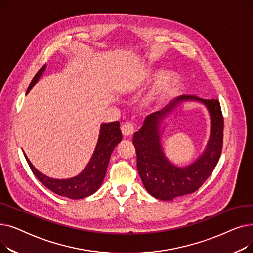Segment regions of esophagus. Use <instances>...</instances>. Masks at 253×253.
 <instances>
[{
    "label": "esophagus",
    "instance_id": "obj_1",
    "mask_svg": "<svg viewBox=\"0 0 253 253\" xmlns=\"http://www.w3.org/2000/svg\"><path fill=\"white\" fill-rule=\"evenodd\" d=\"M121 131H122V133H123V135H124L125 137H126V136H130V135L133 134V132H134V126H133V124H132V123L126 122V123H124V124L122 125Z\"/></svg>",
    "mask_w": 253,
    "mask_h": 253
}]
</instances>
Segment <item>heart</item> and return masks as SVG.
I'll use <instances>...</instances> for the list:
<instances>
[{"instance_id":"1","label":"heart","mask_w":253,"mask_h":253,"mask_svg":"<svg viewBox=\"0 0 253 253\" xmlns=\"http://www.w3.org/2000/svg\"><path fill=\"white\" fill-rule=\"evenodd\" d=\"M156 74H151L148 78V80L154 78ZM179 83L178 76L173 72H167L163 74L157 83L155 84L154 88L150 92V94L145 98V101L148 103H157V102H162L165 99L169 98L175 90L177 89Z\"/></svg>"}]
</instances>
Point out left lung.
I'll return each mask as SVG.
<instances>
[{
	"mask_svg": "<svg viewBox=\"0 0 253 253\" xmlns=\"http://www.w3.org/2000/svg\"><path fill=\"white\" fill-rule=\"evenodd\" d=\"M183 101H198L209 110L211 125L206 151L192 165L178 168L172 165L163 152L161 124L163 120ZM223 118L217 99H203L196 95H180L161 111L145 118L135 132L133 144L137 157V171L145 190L153 197L171 201L176 197L196 192L214 170L222 150Z\"/></svg>",
	"mask_w": 253,
	"mask_h": 253,
	"instance_id": "left-lung-1",
	"label": "left lung"
}]
</instances>
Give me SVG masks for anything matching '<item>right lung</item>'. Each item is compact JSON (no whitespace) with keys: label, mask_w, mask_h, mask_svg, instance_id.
I'll return each instance as SVG.
<instances>
[{"label":"right lung","mask_w":253,"mask_h":253,"mask_svg":"<svg viewBox=\"0 0 253 253\" xmlns=\"http://www.w3.org/2000/svg\"><path fill=\"white\" fill-rule=\"evenodd\" d=\"M45 70L46 64L43 65L33 78L26 93H29L36 85ZM121 140L122 132L120 130V123L118 121L101 124L96 148L92 155V158L90 159V162L79 175L66 179L52 178L41 173L35 168L25 154L24 157L35 176L47 189L62 197L70 199H82L94 194L99 189L105 176L111 155Z\"/></svg>","instance_id":"right-lung-1"}]
</instances>
